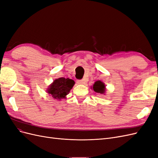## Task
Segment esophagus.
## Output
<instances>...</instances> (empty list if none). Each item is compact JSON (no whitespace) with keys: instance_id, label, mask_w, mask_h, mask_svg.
I'll use <instances>...</instances> for the list:
<instances>
[{"instance_id":"34e87169","label":"esophagus","mask_w":158,"mask_h":158,"mask_svg":"<svg viewBox=\"0 0 158 158\" xmlns=\"http://www.w3.org/2000/svg\"><path fill=\"white\" fill-rule=\"evenodd\" d=\"M76 83L78 84H85V80H76Z\"/></svg>"}]
</instances>
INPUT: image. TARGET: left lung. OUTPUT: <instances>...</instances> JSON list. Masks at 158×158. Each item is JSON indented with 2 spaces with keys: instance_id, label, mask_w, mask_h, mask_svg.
Returning <instances> with one entry per match:
<instances>
[{
  "instance_id": "left-lung-1",
  "label": "left lung",
  "mask_w": 158,
  "mask_h": 158,
  "mask_svg": "<svg viewBox=\"0 0 158 158\" xmlns=\"http://www.w3.org/2000/svg\"><path fill=\"white\" fill-rule=\"evenodd\" d=\"M91 88H92L94 92L98 94H104L105 92H106V85H105L103 82H102V81L100 80L96 81V82L94 84L93 87Z\"/></svg>"
}]
</instances>
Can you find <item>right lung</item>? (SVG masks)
I'll list each match as a JSON object with an SVG mask.
<instances>
[{"mask_svg": "<svg viewBox=\"0 0 158 158\" xmlns=\"http://www.w3.org/2000/svg\"><path fill=\"white\" fill-rule=\"evenodd\" d=\"M75 82L73 80L65 78H59L55 80L47 88V92L51 94L54 99L60 100L66 98L70 89L74 86Z\"/></svg>", "mask_w": 158, "mask_h": 158, "instance_id": "right-lung-1", "label": "right lung"}]
</instances>
